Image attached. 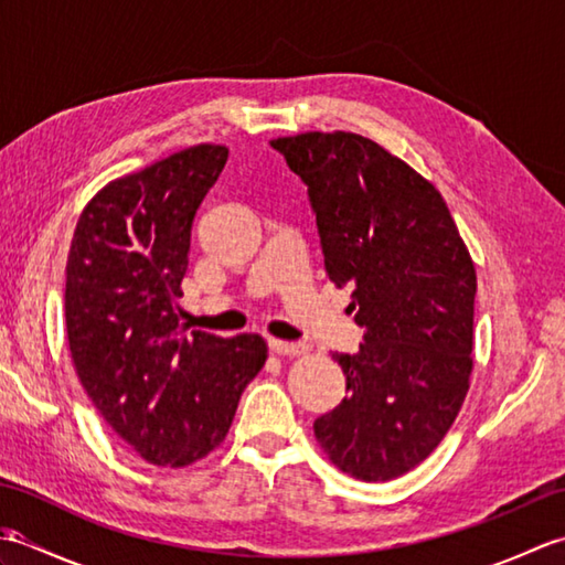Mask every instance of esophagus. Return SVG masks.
Here are the masks:
<instances>
[{
	"label": "esophagus",
	"mask_w": 565,
	"mask_h": 565,
	"mask_svg": "<svg viewBox=\"0 0 565 565\" xmlns=\"http://www.w3.org/2000/svg\"><path fill=\"white\" fill-rule=\"evenodd\" d=\"M269 350L279 356H301L308 352V347L298 342H284V340L269 338Z\"/></svg>",
	"instance_id": "esophagus-1"
}]
</instances>
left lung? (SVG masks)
I'll return each instance as SVG.
<instances>
[{
	"mask_svg": "<svg viewBox=\"0 0 565 565\" xmlns=\"http://www.w3.org/2000/svg\"><path fill=\"white\" fill-rule=\"evenodd\" d=\"M303 179L326 271L352 286L364 328L356 354H332L344 401L316 419L340 471L391 481L423 463L459 415L473 369L476 267L435 184L356 134L276 138Z\"/></svg>",
	"mask_w": 565,
	"mask_h": 565,
	"instance_id": "8db88e82",
	"label": "left lung"
}]
</instances>
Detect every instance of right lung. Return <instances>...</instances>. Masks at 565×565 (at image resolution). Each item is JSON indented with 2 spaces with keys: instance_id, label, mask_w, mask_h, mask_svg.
<instances>
[{
  "instance_id": "add662e5",
  "label": "right lung",
  "mask_w": 565,
  "mask_h": 565,
  "mask_svg": "<svg viewBox=\"0 0 565 565\" xmlns=\"http://www.w3.org/2000/svg\"><path fill=\"white\" fill-rule=\"evenodd\" d=\"M227 160L225 146L179 150L106 184L84 206L67 255L65 322L84 391L148 463L209 456L267 362L259 334L182 326L191 223Z\"/></svg>"
}]
</instances>
